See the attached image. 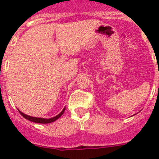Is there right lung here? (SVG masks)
<instances>
[{
	"label": "right lung",
	"mask_w": 159,
	"mask_h": 159,
	"mask_svg": "<svg viewBox=\"0 0 159 159\" xmlns=\"http://www.w3.org/2000/svg\"><path fill=\"white\" fill-rule=\"evenodd\" d=\"M19 111V110H18ZM64 111H65V107L63 109V111L61 112H60L59 115H57V116H56L55 117L53 118H51V119H43V118H37V117H32V116H27V115H25V114L22 113L20 111H19L20 114L22 116H23L25 119H28V120H29V121L31 122H33V123H52V122L56 121L57 119H58L60 117V116H62L63 114H64Z\"/></svg>",
	"instance_id": "1"
}]
</instances>
